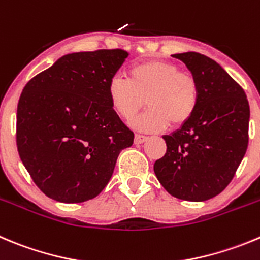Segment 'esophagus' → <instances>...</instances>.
<instances>
[{
  "label": "esophagus",
  "mask_w": 260,
  "mask_h": 260,
  "mask_svg": "<svg viewBox=\"0 0 260 260\" xmlns=\"http://www.w3.org/2000/svg\"><path fill=\"white\" fill-rule=\"evenodd\" d=\"M147 139H148V138H147L146 135H140V134L135 135V143H137V144H142V143L146 142Z\"/></svg>",
  "instance_id": "obj_1"
}]
</instances>
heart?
I'll return each instance as SVG.
<instances>
[{
  "label": "heart",
  "instance_id": "b5f03b06",
  "mask_svg": "<svg viewBox=\"0 0 260 260\" xmlns=\"http://www.w3.org/2000/svg\"><path fill=\"white\" fill-rule=\"evenodd\" d=\"M107 96L114 113L130 120L146 106L133 125L142 132L156 133L185 125L196 113L200 86L196 78L175 64L148 60L128 70V80L116 75L107 83Z\"/></svg>",
  "mask_w": 260,
  "mask_h": 260
}]
</instances>
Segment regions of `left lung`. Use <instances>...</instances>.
<instances>
[{
    "instance_id": "obj_1",
    "label": "left lung",
    "mask_w": 260,
    "mask_h": 260,
    "mask_svg": "<svg viewBox=\"0 0 260 260\" xmlns=\"http://www.w3.org/2000/svg\"><path fill=\"white\" fill-rule=\"evenodd\" d=\"M200 86L196 113L164 135L166 153L154 162L158 182L171 196L206 201L231 183L249 144L250 108L244 89L215 60L199 52L175 54Z\"/></svg>"
}]
</instances>
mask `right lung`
Masks as SVG:
<instances>
[{
	"label": "right lung",
	"instance_id": "1",
	"mask_svg": "<svg viewBox=\"0 0 260 260\" xmlns=\"http://www.w3.org/2000/svg\"><path fill=\"white\" fill-rule=\"evenodd\" d=\"M121 49L72 52L29 80L16 111V146L40 189L66 204L96 197L134 133L114 113L107 83Z\"/></svg>",
	"mask_w": 260,
	"mask_h": 260
}]
</instances>
